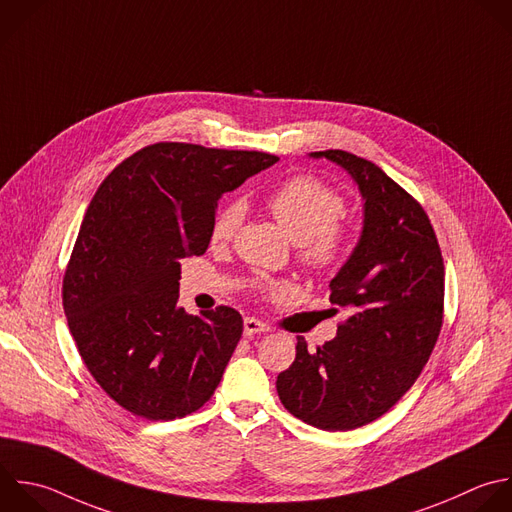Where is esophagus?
I'll return each instance as SVG.
<instances>
[{"instance_id": "esophagus-1", "label": "esophagus", "mask_w": 512, "mask_h": 512, "mask_svg": "<svg viewBox=\"0 0 512 512\" xmlns=\"http://www.w3.org/2000/svg\"><path fill=\"white\" fill-rule=\"evenodd\" d=\"M270 328L264 324V322H260V320H256V318H244V334L246 336H252V334H264V332H268Z\"/></svg>"}]
</instances>
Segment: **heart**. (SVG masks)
I'll return each mask as SVG.
<instances>
[{"instance_id": "heart-1", "label": "heart", "mask_w": 512, "mask_h": 512, "mask_svg": "<svg viewBox=\"0 0 512 512\" xmlns=\"http://www.w3.org/2000/svg\"><path fill=\"white\" fill-rule=\"evenodd\" d=\"M268 208L280 228L298 244V258L308 270L326 272L342 262L348 230L336 222L344 212V200L334 188L310 176H296L270 194ZM244 216L242 200L228 202L212 224V240L218 244L232 240Z\"/></svg>"}]
</instances>
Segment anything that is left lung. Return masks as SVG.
<instances>
[{
  "label": "left lung",
  "instance_id": "left-lung-1",
  "mask_svg": "<svg viewBox=\"0 0 512 512\" xmlns=\"http://www.w3.org/2000/svg\"><path fill=\"white\" fill-rule=\"evenodd\" d=\"M308 158L352 178L364 202L362 230L330 280V304L348 318L316 350L298 336L276 390L302 422L352 430L388 412L428 362L442 326L444 264L420 204L376 164L342 150Z\"/></svg>",
  "mask_w": 512,
  "mask_h": 512
}]
</instances>
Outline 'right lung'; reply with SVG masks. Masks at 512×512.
Wrapping results in <instances>:
<instances>
[{
	"mask_svg": "<svg viewBox=\"0 0 512 512\" xmlns=\"http://www.w3.org/2000/svg\"><path fill=\"white\" fill-rule=\"evenodd\" d=\"M278 158L262 152L154 144L98 188L64 278L78 350L126 410L174 420L210 400L242 336V316H200L180 302V260L208 250L218 200Z\"/></svg>",
	"mask_w": 512,
	"mask_h": 512,
	"instance_id": "add662e5",
	"label": "right lung"
}]
</instances>
